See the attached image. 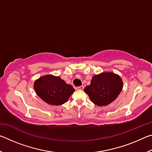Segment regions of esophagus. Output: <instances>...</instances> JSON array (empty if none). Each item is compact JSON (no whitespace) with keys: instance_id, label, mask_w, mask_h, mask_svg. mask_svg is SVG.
Listing matches in <instances>:
<instances>
[{"instance_id":"1","label":"esophagus","mask_w":152,"mask_h":152,"mask_svg":"<svg viewBox=\"0 0 152 152\" xmlns=\"http://www.w3.org/2000/svg\"><path fill=\"white\" fill-rule=\"evenodd\" d=\"M76 89L77 90V91H82V90L84 89V86H80L76 87Z\"/></svg>"}]
</instances>
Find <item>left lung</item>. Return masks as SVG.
Returning a JSON list of instances; mask_svg holds the SVG:
<instances>
[{"label": "left lung", "mask_w": 152, "mask_h": 152, "mask_svg": "<svg viewBox=\"0 0 152 152\" xmlns=\"http://www.w3.org/2000/svg\"><path fill=\"white\" fill-rule=\"evenodd\" d=\"M123 87L120 76L111 72H103L92 76L91 84L85 87L84 91L94 104L103 107L117 99Z\"/></svg>", "instance_id": "left-lung-1"}]
</instances>
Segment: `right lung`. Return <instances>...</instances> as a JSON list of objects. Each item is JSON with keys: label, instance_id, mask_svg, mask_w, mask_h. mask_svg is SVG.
Returning <instances> with one entry per match:
<instances>
[{"label": "right lung", "instance_id": "right-lung-1", "mask_svg": "<svg viewBox=\"0 0 152 152\" xmlns=\"http://www.w3.org/2000/svg\"><path fill=\"white\" fill-rule=\"evenodd\" d=\"M33 88L41 99L55 106L65 103L75 91L70 84L52 74L41 76L36 80Z\"/></svg>", "mask_w": 152, "mask_h": 152}]
</instances>
